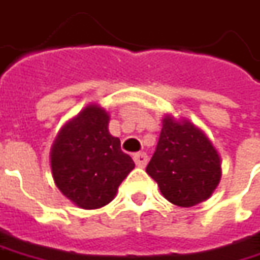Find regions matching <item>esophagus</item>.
Returning <instances> with one entry per match:
<instances>
[{"label":"esophagus","mask_w":260,"mask_h":260,"mask_svg":"<svg viewBox=\"0 0 260 260\" xmlns=\"http://www.w3.org/2000/svg\"><path fill=\"white\" fill-rule=\"evenodd\" d=\"M134 161L138 167H145L147 161H148V155L145 152H138V154H134Z\"/></svg>","instance_id":"34e87169"}]
</instances>
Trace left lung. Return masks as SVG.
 I'll return each mask as SVG.
<instances>
[{"mask_svg":"<svg viewBox=\"0 0 260 260\" xmlns=\"http://www.w3.org/2000/svg\"><path fill=\"white\" fill-rule=\"evenodd\" d=\"M145 172L167 201L177 207H193L208 199L218 185L220 155L193 123L166 116Z\"/></svg>","mask_w":260,"mask_h":260,"instance_id":"obj_1","label":"left lung"}]
</instances>
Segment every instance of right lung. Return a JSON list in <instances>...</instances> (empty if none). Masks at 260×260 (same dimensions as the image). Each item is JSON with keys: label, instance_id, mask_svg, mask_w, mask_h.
Returning <instances> with one entry per match:
<instances>
[{"label": "right lung", "instance_id": "add662e5", "mask_svg": "<svg viewBox=\"0 0 260 260\" xmlns=\"http://www.w3.org/2000/svg\"><path fill=\"white\" fill-rule=\"evenodd\" d=\"M109 115L94 105L63 126L52 147L51 166L58 189L75 205L100 208L116 195L135 167L108 129Z\"/></svg>", "mask_w": 260, "mask_h": 260}]
</instances>
